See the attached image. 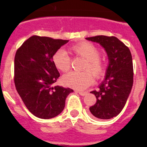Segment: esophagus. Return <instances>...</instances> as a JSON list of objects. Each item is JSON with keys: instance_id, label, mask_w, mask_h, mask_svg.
I'll return each mask as SVG.
<instances>
[{"instance_id": "esophagus-1", "label": "esophagus", "mask_w": 147, "mask_h": 147, "mask_svg": "<svg viewBox=\"0 0 147 147\" xmlns=\"http://www.w3.org/2000/svg\"><path fill=\"white\" fill-rule=\"evenodd\" d=\"M75 92L78 93V94H80L81 96H84L86 94V92H81V91H78V90H77V91H75Z\"/></svg>"}]
</instances>
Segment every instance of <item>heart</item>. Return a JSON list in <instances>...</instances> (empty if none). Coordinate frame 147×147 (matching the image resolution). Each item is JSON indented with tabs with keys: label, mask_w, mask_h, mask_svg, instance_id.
I'll return each instance as SVG.
<instances>
[{
	"label": "heart",
	"mask_w": 147,
	"mask_h": 147,
	"mask_svg": "<svg viewBox=\"0 0 147 147\" xmlns=\"http://www.w3.org/2000/svg\"><path fill=\"white\" fill-rule=\"evenodd\" d=\"M72 54L82 57V72H70L63 77V82L66 86L78 90H84L96 79H100L106 72V62L100 57L98 47L88 42H83L70 47ZM53 63L58 70L65 72L70 68V57L63 50H58L53 54Z\"/></svg>",
	"instance_id": "obj_1"
}]
</instances>
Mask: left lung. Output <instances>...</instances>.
<instances>
[{
    "label": "left lung",
    "mask_w": 147,
    "mask_h": 147,
    "mask_svg": "<svg viewBox=\"0 0 147 147\" xmlns=\"http://www.w3.org/2000/svg\"><path fill=\"white\" fill-rule=\"evenodd\" d=\"M86 39L100 43L109 58L105 80L98 90L90 92L95 95L97 101L90 107V112L97 119H111L122 110L132 87L134 72L131 52L116 37L97 35Z\"/></svg>",
    "instance_id": "1"
}]
</instances>
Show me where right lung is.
<instances>
[{
  "instance_id": "1",
  "label": "right lung",
  "mask_w": 147,
  "mask_h": 147,
  "mask_svg": "<svg viewBox=\"0 0 147 147\" xmlns=\"http://www.w3.org/2000/svg\"><path fill=\"white\" fill-rule=\"evenodd\" d=\"M68 40L32 35L17 50L14 60L16 90L28 110L40 119L57 116L73 90L53 84L60 73L53 55Z\"/></svg>"
}]
</instances>
